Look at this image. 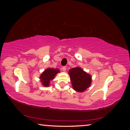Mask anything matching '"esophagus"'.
Wrapping results in <instances>:
<instances>
[{
	"mask_svg": "<svg viewBox=\"0 0 130 130\" xmlns=\"http://www.w3.org/2000/svg\"><path fill=\"white\" fill-rule=\"evenodd\" d=\"M61 69H62V71L65 72L66 70H67V67H62V68H61Z\"/></svg>",
	"mask_w": 130,
	"mask_h": 130,
	"instance_id": "obj_1",
	"label": "esophagus"
}]
</instances>
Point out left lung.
Listing matches in <instances>:
<instances>
[{
    "instance_id": "8db88e82",
    "label": "left lung",
    "mask_w": 130,
    "mask_h": 130,
    "mask_svg": "<svg viewBox=\"0 0 130 130\" xmlns=\"http://www.w3.org/2000/svg\"><path fill=\"white\" fill-rule=\"evenodd\" d=\"M69 74L72 86L75 91L82 92L91 85V76L81 68L79 67L72 68L69 70Z\"/></svg>"
}]
</instances>
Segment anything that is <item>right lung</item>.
<instances>
[{"label":"right lung","instance_id":"obj_1","mask_svg":"<svg viewBox=\"0 0 130 130\" xmlns=\"http://www.w3.org/2000/svg\"><path fill=\"white\" fill-rule=\"evenodd\" d=\"M60 70L57 69H53V68H49L46 69L41 74L40 78L41 82L43 85V86L47 87L49 85L50 81L54 78L56 74L58 73Z\"/></svg>","mask_w":130,"mask_h":130}]
</instances>
